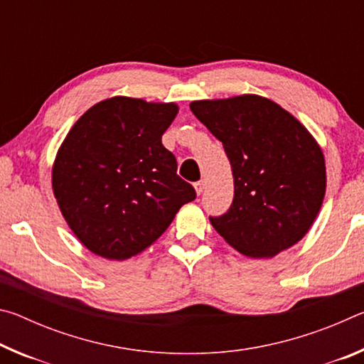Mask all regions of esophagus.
I'll use <instances>...</instances> for the list:
<instances>
[{
	"label": "esophagus",
	"mask_w": 364,
	"mask_h": 364,
	"mask_svg": "<svg viewBox=\"0 0 364 364\" xmlns=\"http://www.w3.org/2000/svg\"><path fill=\"white\" fill-rule=\"evenodd\" d=\"M204 188H205V181H204V180L194 183V189H196V194H197V196L202 194V191H204Z\"/></svg>",
	"instance_id": "34e87169"
}]
</instances>
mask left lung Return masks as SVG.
Instances as JSON below:
<instances>
[{"instance_id":"obj_1","label":"left lung","mask_w":364,"mask_h":364,"mask_svg":"<svg viewBox=\"0 0 364 364\" xmlns=\"http://www.w3.org/2000/svg\"><path fill=\"white\" fill-rule=\"evenodd\" d=\"M223 143L234 178V199L210 218L231 247L250 258H271L304 239L321 210L326 162L304 123L258 95L189 104Z\"/></svg>"}]
</instances>
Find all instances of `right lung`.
Returning <instances> with one entry per match:
<instances>
[{
	"instance_id": "obj_1",
	"label": "right lung",
	"mask_w": 364,
	"mask_h": 364,
	"mask_svg": "<svg viewBox=\"0 0 364 364\" xmlns=\"http://www.w3.org/2000/svg\"><path fill=\"white\" fill-rule=\"evenodd\" d=\"M178 110L175 102L114 96L90 107L67 133L53 164V193L90 252L117 262L136 257L196 199L162 144Z\"/></svg>"
}]
</instances>
